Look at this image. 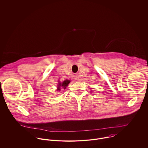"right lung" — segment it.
I'll return each mask as SVG.
<instances>
[{
	"label": "right lung",
	"mask_w": 148,
	"mask_h": 148,
	"mask_svg": "<svg viewBox=\"0 0 148 148\" xmlns=\"http://www.w3.org/2000/svg\"><path fill=\"white\" fill-rule=\"evenodd\" d=\"M70 81H68V80H65V81L62 82V83H59L58 84V89L57 90L58 91H60L61 90V88L62 87V88H64V89L66 88V87L67 86L68 84L70 83Z\"/></svg>",
	"instance_id": "add662e5"
}]
</instances>
